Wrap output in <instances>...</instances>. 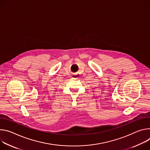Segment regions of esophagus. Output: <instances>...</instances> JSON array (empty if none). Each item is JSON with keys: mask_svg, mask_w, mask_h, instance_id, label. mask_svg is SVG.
I'll list each match as a JSON object with an SVG mask.
<instances>
[{"mask_svg": "<svg viewBox=\"0 0 150 150\" xmlns=\"http://www.w3.org/2000/svg\"><path fill=\"white\" fill-rule=\"evenodd\" d=\"M77 77H78V76L77 74L73 75V78H77Z\"/></svg>", "mask_w": 150, "mask_h": 150, "instance_id": "obj_1", "label": "esophagus"}]
</instances>
